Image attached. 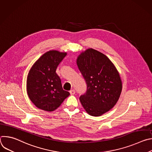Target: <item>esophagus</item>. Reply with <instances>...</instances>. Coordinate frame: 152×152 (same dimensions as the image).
<instances>
[{"mask_svg":"<svg viewBox=\"0 0 152 152\" xmlns=\"http://www.w3.org/2000/svg\"><path fill=\"white\" fill-rule=\"evenodd\" d=\"M75 93H76V91L75 90H72L70 91V93L71 95H74L75 94Z\"/></svg>","mask_w":152,"mask_h":152,"instance_id":"34e87169","label":"esophagus"}]
</instances>
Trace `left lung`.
<instances>
[{
  "instance_id": "left-lung-1",
  "label": "left lung",
  "mask_w": 152,
  "mask_h": 152,
  "mask_svg": "<svg viewBox=\"0 0 152 152\" xmlns=\"http://www.w3.org/2000/svg\"><path fill=\"white\" fill-rule=\"evenodd\" d=\"M77 65L86 84L80 102L88 114L100 116L112 109L120 97L122 83L119 73L109 58L93 49L78 56Z\"/></svg>"
}]
</instances>
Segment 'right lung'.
Wrapping results in <instances>:
<instances>
[{"mask_svg": "<svg viewBox=\"0 0 152 152\" xmlns=\"http://www.w3.org/2000/svg\"><path fill=\"white\" fill-rule=\"evenodd\" d=\"M67 53L50 50L43 54L33 65L27 78L28 94L38 108L53 111L61 105L70 93L63 90L56 70Z\"/></svg>", "mask_w": 152, "mask_h": 152, "instance_id": "1", "label": "right lung"}]
</instances>
